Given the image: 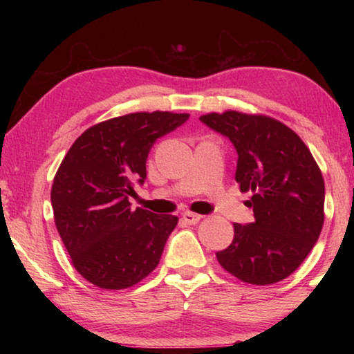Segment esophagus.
Returning a JSON list of instances; mask_svg holds the SVG:
<instances>
[{"instance_id":"esophagus-1","label":"esophagus","mask_w":354,"mask_h":354,"mask_svg":"<svg viewBox=\"0 0 354 354\" xmlns=\"http://www.w3.org/2000/svg\"><path fill=\"white\" fill-rule=\"evenodd\" d=\"M201 218H203L201 215L194 214V212H184L183 214V221H184V223H187V225H196Z\"/></svg>"}]
</instances>
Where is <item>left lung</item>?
Returning a JSON list of instances; mask_svg holds the SVG:
<instances>
[{
  "label": "left lung",
  "instance_id": "8db88e82",
  "mask_svg": "<svg viewBox=\"0 0 354 354\" xmlns=\"http://www.w3.org/2000/svg\"><path fill=\"white\" fill-rule=\"evenodd\" d=\"M237 151L236 181L253 192L251 223H234V241L217 259L243 283L267 286L299 267L320 236L325 183L313 154L290 128L236 111L200 117Z\"/></svg>",
  "mask_w": 354,
  "mask_h": 354
}]
</instances>
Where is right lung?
Instances as JSON below:
<instances>
[{"label":"right lung","mask_w":354,"mask_h":354,"mask_svg":"<svg viewBox=\"0 0 354 354\" xmlns=\"http://www.w3.org/2000/svg\"><path fill=\"white\" fill-rule=\"evenodd\" d=\"M189 113L137 112L111 118L77 137L56 173L51 206L71 262L101 289H127L160 261L178 217L131 209L134 184L147 179V159L159 137Z\"/></svg>","instance_id":"add662e5"}]
</instances>
